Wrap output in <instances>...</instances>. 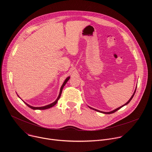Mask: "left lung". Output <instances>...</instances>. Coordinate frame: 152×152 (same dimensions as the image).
Listing matches in <instances>:
<instances>
[{
    "label": "left lung",
    "mask_w": 152,
    "mask_h": 152,
    "mask_svg": "<svg viewBox=\"0 0 152 152\" xmlns=\"http://www.w3.org/2000/svg\"><path fill=\"white\" fill-rule=\"evenodd\" d=\"M136 90H137V88H135V91H134V94H133V95L132 96V97H131V99H130L129 100H128V102H127V103H126L124 104H123V105H122L121 106H120V107H118V108H117V109H115V110H113V111H111V112H103V111H99V110H96V109H94V108H92V107H90V106H88L90 108H91V109H92V110H94V111H97V112H99V113H103V114H113V113H114L115 112H116L117 111H118V110H120V108H121L122 107H123L124 105H126V104H127L130 102H131V100L132 99V98H133V97L134 96V95H135V91H136Z\"/></svg>",
    "instance_id": "1"
}]
</instances>
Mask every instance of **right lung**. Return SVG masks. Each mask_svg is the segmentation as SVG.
<instances>
[{"label":"right lung","mask_w":152,"mask_h":152,"mask_svg":"<svg viewBox=\"0 0 152 152\" xmlns=\"http://www.w3.org/2000/svg\"><path fill=\"white\" fill-rule=\"evenodd\" d=\"M69 79H70V77H68L66 80H65V81L64 82V83H63V84L62 85V86H61V89H60V91H59V96H58V98L56 99V100L54 102H53V103H52L51 104H48V105H46V106H41V107H34V106H31V105H29V104H28V103H26V102H25L24 101V103L28 106V107H29L30 108H31V109H32V110H46V109H49V108H50V107H53V106H55L56 103H57V102H58V100H59V99L60 98V97H61V93H62V89H63V88H64V85L66 84V83H67V82L69 80ZM19 97V96H18Z\"/></svg>","instance_id":"obj_1"}]
</instances>
